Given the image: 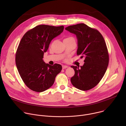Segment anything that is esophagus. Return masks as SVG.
<instances>
[{"instance_id": "esophagus-1", "label": "esophagus", "mask_w": 126, "mask_h": 126, "mask_svg": "<svg viewBox=\"0 0 126 126\" xmlns=\"http://www.w3.org/2000/svg\"><path fill=\"white\" fill-rule=\"evenodd\" d=\"M67 67H68V66H66V65H63V66H62V69H66V68H67Z\"/></svg>"}]
</instances>
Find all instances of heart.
I'll use <instances>...</instances> for the list:
<instances>
[{
    "mask_svg": "<svg viewBox=\"0 0 126 126\" xmlns=\"http://www.w3.org/2000/svg\"><path fill=\"white\" fill-rule=\"evenodd\" d=\"M72 38H73L72 37H68L66 38L65 39H72Z\"/></svg>",
    "mask_w": 126,
    "mask_h": 126,
    "instance_id": "1",
    "label": "heart"
}]
</instances>
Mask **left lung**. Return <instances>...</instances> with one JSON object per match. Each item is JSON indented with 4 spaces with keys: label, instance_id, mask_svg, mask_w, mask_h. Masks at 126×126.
Masks as SVG:
<instances>
[{
    "label": "left lung",
    "instance_id": "1",
    "mask_svg": "<svg viewBox=\"0 0 126 126\" xmlns=\"http://www.w3.org/2000/svg\"><path fill=\"white\" fill-rule=\"evenodd\" d=\"M76 35L78 43L77 54L85 58L82 66H72L75 74L71 82L75 87L87 91L95 87L103 77L109 64V54L102 34L96 29L84 23L65 28Z\"/></svg>",
    "mask_w": 126,
    "mask_h": 126
}]
</instances>
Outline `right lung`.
<instances>
[{"instance_id":"right-lung-1","label":"right lung","mask_w":126,"mask_h":126,"mask_svg":"<svg viewBox=\"0 0 126 126\" xmlns=\"http://www.w3.org/2000/svg\"><path fill=\"white\" fill-rule=\"evenodd\" d=\"M63 30V26L40 25L28 31L22 37L16 53V65L23 81L32 91L46 90L61 72V65H50L45 63L43 58L51 40Z\"/></svg>"}]
</instances>
